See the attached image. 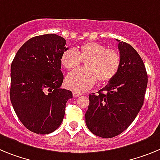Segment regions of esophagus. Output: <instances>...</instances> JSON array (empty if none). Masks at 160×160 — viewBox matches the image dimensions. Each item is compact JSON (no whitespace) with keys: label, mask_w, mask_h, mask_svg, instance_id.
Here are the masks:
<instances>
[{"label":"esophagus","mask_w":160,"mask_h":160,"mask_svg":"<svg viewBox=\"0 0 160 160\" xmlns=\"http://www.w3.org/2000/svg\"><path fill=\"white\" fill-rule=\"evenodd\" d=\"M81 96V94L80 93H78V92H73V97H79Z\"/></svg>","instance_id":"34e87169"}]
</instances>
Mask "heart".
Listing matches in <instances>:
<instances>
[{
  "label": "heart",
  "mask_w": 160,
  "mask_h": 160,
  "mask_svg": "<svg viewBox=\"0 0 160 160\" xmlns=\"http://www.w3.org/2000/svg\"><path fill=\"white\" fill-rule=\"evenodd\" d=\"M60 62L67 70H75L82 62L85 63V70L71 72L65 80L68 88L80 93L92 88L97 79L103 84L113 80L121 67V55L117 50L107 49L102 44L90 42L81 45L77 51H65Z\"/></svg>",
  "instance_id": "heart-1"
}]
</instances>
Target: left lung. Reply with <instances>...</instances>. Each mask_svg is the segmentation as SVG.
Here are the masks:
<instances>
[{"mask_svg":"<svg viewBox=\"0 0 160 160\" xmlns=\"http://www.w3.org/2000/svg\"><path fill=\"white\" fill-rule=\"evenodd\" d=\"M118 42L121 67L118 74L97 94L89 95L85 113L88 130L110 138L128 128L143 105L147 74L143 61L134 47Z\"/></svg>","mask_w":160,"mask_h":160,"instance_id":"left-lung-1","label":"left lung"}]
</instances>
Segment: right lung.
Instances as JSON below:
<instances>
[{"mask_svg": "<svg viewBox=\"0 0 160 160\" xmlns=\"http://www.w3.org/2000/svg\"><path fill=\"white\" fill-rule=\"evenodd\" d=\"M65 44L55 34L36 36L21 47L11 64V103L25 127L36 134L55 131L72 98V92L60 88V59L68 49Z\"/></svg>", "mask_w": 160, "mask_h": 160, "instance_id": "add662e5", "label": "right lung"}]
</instances>
